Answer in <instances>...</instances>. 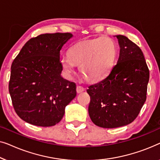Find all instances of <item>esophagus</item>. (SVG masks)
<instances>
[{"mask_svg":"<svg viewBox=\"0 0 160 160\" xmlns=\"http://www.w3.org/2000/svg\"><path fill=\"white\" fill-rule=\"evenodd\" d=\"M76 91H77V93H82V91H85V88L82 86H80V85H78L77 88H76Z\"/></svg>","mask_w":160,"mask_h":160,"instance_id":"esophagus-1","label":"esophagus"}]
</instances>
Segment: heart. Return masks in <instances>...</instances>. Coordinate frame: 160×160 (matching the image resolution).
Masks as SVG:
<instances>
[{
  "mask_svg": "<svg viewBox=\"0 0 160 160\" xmlns=\"http://www.w3.org/2000/svg\"><path fill=\"white\" fill-rule=\"evenodd\" d=\"M118 48L109 38L87 40L76 43L69 49L68 57L61 58L60 63L65 76L72 77L75 64L80 74L90 82L105 79L115 64Z\"/></svg>",
  "mask_w": 160,
  "mask_h": 160,
  "instance_id": "obj_1",
  "label": "heart"
}]
</instances>
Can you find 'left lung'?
<instances>
[{
	"instance_id": "left-lung-1",
	"label": "left lung",
	"mask_w": 160,
	"mask_h": 160,
	"mask_svg": "<svg viewBox=\"0 0 160 160\" xmlns=\"http://www.w3.org/2000/svg\"><path fill=\"white\" fill-rule=\"evenodd\" d=\"M120 46L117 64L109 76L87 90L88 113L98 127L115 128L131 123L147 99L149 71L143 52L124 35H115Z\"/></svg>"
}]
</instances>
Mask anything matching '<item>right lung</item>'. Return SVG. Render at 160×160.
Returning <instances> with one entry per match:
<instances>
[{
    "label": "right lung",
    "instance_id": "obj_1",
    "mask_svg": "<svg viewBox=\"0 0 160 160\" xmlns=\"http://www.w3.org/2000/svg\"><path fill=\"white\" fill-rule=\"evenodd\" d=\"M72 37L69 32L38 35L13 60L8 89L15 112L26 122L55 125L76 96L75 83L61 75L60 51Z\"/></svg>",
    "mask_w": 160,
    "mask_h": 160
}]
</instances>
